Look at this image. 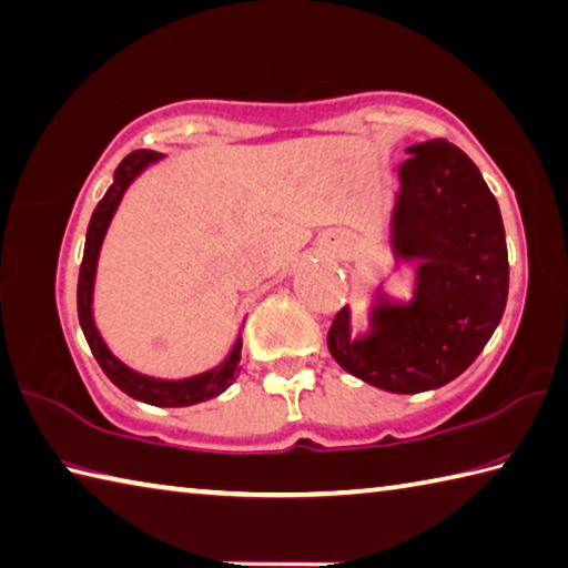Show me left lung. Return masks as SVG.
<instances>
[{
    "instance_id": "left-lung-1",
    "label": "left lung",
    "mask_w": 568,
    "mask_h": 568,
    "mask_svg": "<svg viewBox=\"0 0 568 568\" xmlns=\"http://www.w3.org/2000/svg\"><path fill=\"white\" fill-rule=\"evenodd\" d=\"M399 163L395 248L419 257L417 301L377 305L375 333L349 337L343 307L327 333L337 365L399 395L435 389L467 369L507 307L509 255L499 203L474 161L447 139Z\"/></svg>"
}]
</instances>
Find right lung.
Wrapping results in <instances>:
<instances>
[{
	"instance_id": "1",
	"label": "right lung",
	"mask_w": 568,
	"mask_h": 568,
	"mask_svg": "<svg viewBox=\"0 0 568 568\" xmlns=\"http://www.w3.org/2000/svg\"><path fill=\"white\" fill-rule=\"evenodd\" d=\"M156 159H159V153L141 149V151L129 153V156L119 163L116 181H113V185L106 191L104 199H101L94 209V215H91V223L87 231V245H84V261H81V271H79L77 307H79V323H81V329H84V337L91 347V353H94L97 363L101 365V369H104L113 385L126 392L129 397L149 402V405L189 407V405H195V402H205L215 395H221L225 387H231L235 383V377H239V373H241V367H239L241 343L235 345L231 357L225 359L219 369H213V373H205V375L191 377V379H179V383H166V379H153V377L133 373V369L119 363V359L109 353L104 339H101V335L97 333L94 317H91V293H94L97 261H99L101 241H104L106 229L111 223V215H113V211H116V205L121 201L123 191L129 189V183Z\"/></svg>"
}]
</instances>
